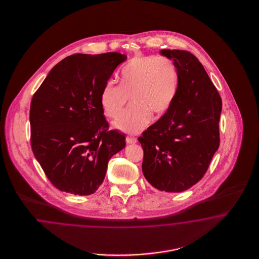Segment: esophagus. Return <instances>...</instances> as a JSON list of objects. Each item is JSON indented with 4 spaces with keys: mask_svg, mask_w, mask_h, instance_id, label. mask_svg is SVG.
Masks as SVG:
<instances>
[{
    "mask_svg": "<svg viewBox=\"0 0 259 259\" xmlns=\"http://www.w3.org/2000/svg\"><path fill=\"white\" fill-rule=\"evenodd\" d=\"M126 143L127 144H136L137 143V139L132 138V137H126Z\"/></svg>",
    "mask_w": 259,
    "mask_h": 259,
    "instance_id": "obj_1",
    "label": "esophagus"
}]
</instances>
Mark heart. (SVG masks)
<instances>
[{
	"instance_id": "obj_1",
	"label": "heart",
	"mask_w": 259,
	"mask_h": 259,
	"mask_svg": "<svg viewBox=\"0 0 259 259\" xmlns=\"http://www.w3.org/2000/svg\"><path fill=\"white\" fill-rule=\"evenodd\" d=\"M179 89V73L166 57L138 56L121 71L120 85L109 81L101 92V107L106 115L116 117L131 98L132 106L120 114L113 126L127 133H138L152 115L162 117L171 108Z\"/></svg>"
}]
</instances>
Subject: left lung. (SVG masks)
<instances>
[{
    "instance_id": "1",
    "label": "left lung",
    "mask_w": 259,
    "mask_h": 259,
    "mask_svg": "<svg viewBox=\"0 0 259 259\" xmlns=\"http://www.w3.org/2000/svg\"><path fill=\"white\" fill-rule=\"evenodd\" d=\"M179 73L176 99L139 137L143 174L156 189L182 192L204 177L220 147L222 98L203 65L189 51L162 50Z\"/></svg>"
}]
</instances>
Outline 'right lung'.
<instances>
[{"label":"right lung","mask_w":259,"mask_h":259,"mask_svg":"<svg viewBox=\"0 0 259 259\" xmlns=\"http://www.w3.org/2000/svg\"><path fill=\"white\" fill-rule=\"evenodd\" d=\"M126 58L118 52L68 56L51 69L34 94L31 146L57 189L74 195L94 193L111 156L125 148V135L109 131L100 97Z\"/></svg>","instance_id":"add662e5"}]
</instances>
